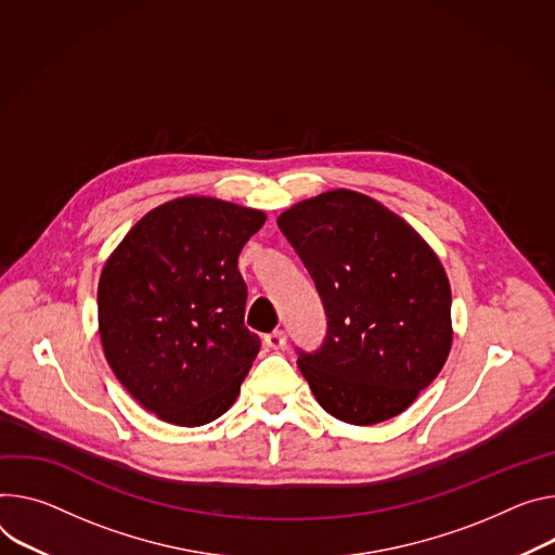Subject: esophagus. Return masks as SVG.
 Returning <instances> with one entry per match:
<instances>
[{"label": "esophagus", "mask_w": 555, "mask_h": 555, "mask_svg": "<svg viewBox=\"0 0 555 555\" xmlns=\"http://www.w3.org/2000/svg\"><path fill=\"white\" fill-rule=\"evenodd\" d=\"M263 343H266V347H270V349H283L285 347V343H287V336H285V332H272V334H268L266 338H263Z\"/></svg>", "instance_id": "34e87169"}]
</instances>
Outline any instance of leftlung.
<instances>
[{"label":"left lung","mask_w":555,"mask_h":555,"mask_svg":"<svg viewBox=\"0 0 555 555\" xmlns=\"http://www.w3.org/2000/svg\"><path fill=\"white\" fill-rule=\"evenodd\" d=\"M317 283L327 336L300 354L319 405L349 425L405 412L453 340L451 287L431 245L380 201L327 190L276 219Z\"/></svg>","instance_id":"obj_1"}]
</instances>
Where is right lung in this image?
Instances as JSON below:
<instances>
[{
	"label": "right lung",
	"mask_w": 555,
	"mask_h": 555,
	"mask_svg": "<svg viewBox=\"0 0 555 555\" xmlns=\"http://www.w3.org/2000/svg\"><path fill=\"white\" fill-rule=\"evenodd\" d=\"M266 212L179 196L141 217L99 276V336L117 380L157 418L198 427L225 414L261 340L243 325L236 268Z\"/></svg>",
	"instance_id": "add662e5"
}]
</instances>
